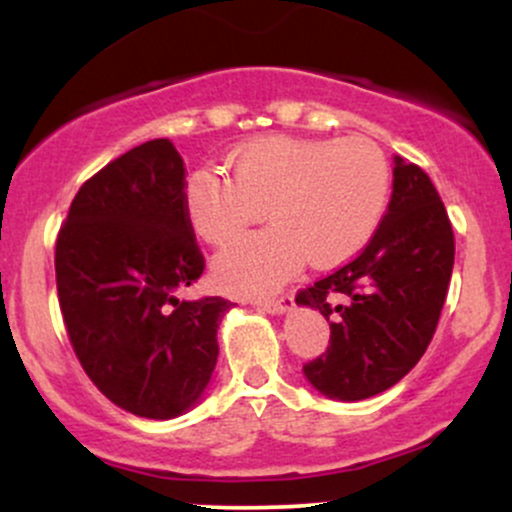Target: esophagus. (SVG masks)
Here are the masks:
<instances>
[{"label":"esophagus","instance_id":"esophagus-1","mask_svg":"<svg viewBox=\"0 0 512 512\" xmlns=\"http://www.w3.org/2000/svg\"><path fill=\"white\" fill-rule=\"evenodd\" d=\"M257 308L267 310V313H272V315H284L293 308V296L284 293L281 298H264V301H257Z\"/></svg>","mask_w":512,"mask_h":512}]
</instances>
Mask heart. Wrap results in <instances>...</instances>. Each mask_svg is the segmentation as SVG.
<instances>
[{
    "label": "heart",
    "instance_id": "heart-1",
    "mask_svg": "<svg viewBox=\"0 0 512 512\" xmlns=\"http://www.w3.org/2000/svg\"><path fill=\"white\" fill-rule=\"evenodd\" d=\"M228 166L231 180L219 170L192 175L182 202L195 236L214 248L238 240L262 211L272 223L216 257V281L236 296L279 289L305 260L317 269L354 260L390 202V166L368 139L274 134L238 146Z\"/></svg>",
    "mask_w": 512,
    "mask_h": 512
}]
</instances>
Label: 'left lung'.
Returning <instances> with one entry per match:
<instances>
[{
	"instance_id": "1",
	"label": "left lung",
	"mask_w": 512,
	"mask_h": 512,
	"mask_svg": "<svg viewBox=\"0 0 512 512\" xmlns=\"http://www.w3.org/2000/svg\"><path fill=\"white\" fill-rule=\"evenodd\" d=\"M455 264V238L428 175L395 156L392 197L354 262L298 293L330 322L327 354L303 373L320 395L361 402L397 385L436 332Z\"/></svg>"
}]
</instances>
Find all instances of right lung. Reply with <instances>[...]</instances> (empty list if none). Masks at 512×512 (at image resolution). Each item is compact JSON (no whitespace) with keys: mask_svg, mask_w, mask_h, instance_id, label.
I'll use <instances>...</instances> for the list:
<instances>
[{"mask_svg":"<svg viewBox=\"0 0 512 512\" xmlns=\"http://www.w3.org/2000/svg\"><path fill=\"white\" fill-rule=\"evenodd\" d=\"M182 192L170 139L134 146L81 185L55 248L62 317L86 375L120 409L158 421L204 397L233 308L178 298L204 272Z\"/></svg>","mask_w":512,"mask_h":512,"instance_id":"1","label":"right lung"}]
</instances>
